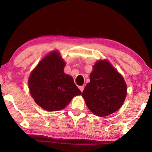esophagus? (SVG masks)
<instances>
[{
    "label": "esophagus",
    "instance_id": "1",
    "mask_svg": "<svg viewBox=\"0 0 152 152\" xmlns=\"http://www.w3.org/2000/svg\"><path fill=\"white\" fill-rule=\"evenodd\" d=\"M78 88H79V89H80V91L82 92H83V91H84V86H80L78 87Z\"/></svg>",
    "mask_w": 152,
    "mask_h": 152
}]
</instances>
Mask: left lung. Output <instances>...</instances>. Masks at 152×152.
Masks as SVG:
<instances>
[{"mask_svg":"<svg viewBox=\"0 0 152 152\" xmlns=\"http://www.w3.org/2000/svg\"><path fill=\"white\" fill-rule=\"evenodd\" d=\"M82 96L92 113L106 117L122 106L127 94V85L123 76L107 60L94 64Z\"/></svg>","mask_w":152,"mask_h":152,"instance_id":"8db88e82","label":"left lung"}]
</instances>
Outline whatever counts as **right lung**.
I'll return each mask as SVG.
<instances>
[{"instance_id": "add662e5", "label": "right lung", "mask_w": 152, "mask_h": 152, "mask_svg": "<svg viewBox=\"0 0 152 152\" xmlns=\"http://www.w3.org/2000/svg\"><path fill=\"white\" fill-rule=\"evenodd\" d=\"M64 66L59 53L53 51L38 64L29 76L28 84L33 99L48 111L64 109L74 96L81 94L72 77L64 73Z\"/></svg>"}]
</instances>
